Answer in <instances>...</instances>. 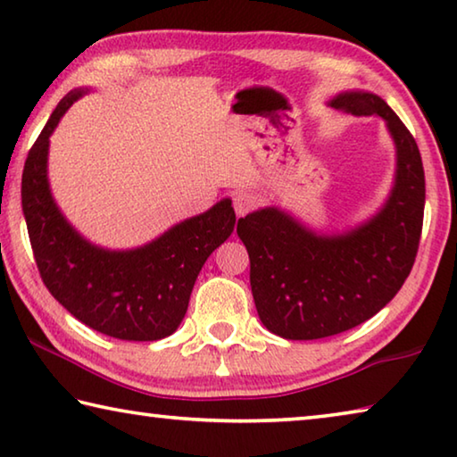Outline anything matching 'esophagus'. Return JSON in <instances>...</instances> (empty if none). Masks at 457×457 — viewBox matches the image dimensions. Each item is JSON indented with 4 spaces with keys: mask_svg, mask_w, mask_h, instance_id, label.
<instances>
[{
    "mask_svg": "<svg viewBox=\"0 0 457 457\" xmlns=\"http://www.w3.org/2000/svg\"><path fill=\"white\" fill-rule=\"evenodd\" d=\"M233 206L238 216H245L246 212H251L253 208L257 206V198L253 196V194H237L233 198Z\"/></svg>",
    "mask_w": 457,
    "mask_h": 457,
    "instance_id": "obj_1",
    "label": "esophagus"
}]
</instances>
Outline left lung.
Wrapping results in <instances>:
<instances>
[{
  "label": "left lung",
  "instance_id": "left-lung-1",
  "mask_svg": "<svg viewBox=\"0 0 457 457\" xmlns=\"http://www.w3.org/2000/svg\"><path fill=\"white\" fill-rule=\"evenodd\" d=\"M328 104L383 119L397 166L378 212L342 233H318L279 206L238 219L257 313L269 332L286 340L328 338L375 316L409 278L421 238L425 174L407 127L369 91H344Z\"/></svg>",
  "mask_w": 457,
  "mask_h": 457
}]
</instances>
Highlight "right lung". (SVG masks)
I'll list each match as a JSON object with an SVG mask.
<instances>
[{
    "mask_svg": "<svg viewBox=\"0 0 457 457\" xmlns=\"http://www.w3.org/2000/svg\"><path fill=\"white\" fill-rule=\"evenodd\" d=\"M74 88L52 111L21 174V211L44 286L93 330L131 342L178 330L202 265L235 230L230 200L174 224L137 249L111 251L87 241L60 212L48 182L50 136L74 101Z\"/></svg>",
    "mask_w": 457,
    "mask_h": 457,
    "instance_id": "obj_1",
    "label": "right lung"
}]
</instances>
